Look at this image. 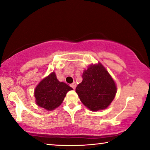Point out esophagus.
Instances as JSON below:
<instances>
[{
    "instance_id": "obj_1",
    "label": "esophagus",
    "mask_w": 150,
    "mask_h": 150,
    "mask_svg": "<svg viewBox=\"0 0 150 150\" xmlns=\"http://www.w3.org/2000/svg\"><path fill=\"white\" fill-rule=\"evenodd\" d=\"M71 88H72L73 89H75V88H76V83H75V82H73V83H71Z\"/></svg>"
}]
</instances>
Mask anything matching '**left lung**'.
Instances as JSON below:
<instances>
[{
    "label": "left lung",
    "instance_id": "left-lung-1",
    "mask_svg": "<svg viewBox=\"0 0 150 150\" xmlns=\"http://www.w3.org/2000/svg\"><path fill=\"white\" fill-rule=\"evenodd\" d=\"M82 78L75 89L82 103L92 111L106 108L115 97L117 87L106 69L100 63L91 65Z\"/></svg>",
    "mask_w": 150,
    "mask_h": 150
}]
</instances>
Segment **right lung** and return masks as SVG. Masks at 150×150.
<instances>
[{"label":"right lung","instance_id":"1","mask_svg":"<svg viewBox=\"0 0 150 150\" xmlns=\"http://www.w3.org/2000/svg\"><path fill=\"white\" fill-rule=\"evenodd\" d=\"M72 89L65 83L59 81L55 73L52 72L35 88L36 104L47 110H52L61 104L67 91Z\"/></svg>","mask_w":150,"mask_h":150}]
</instances>
